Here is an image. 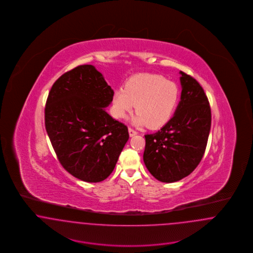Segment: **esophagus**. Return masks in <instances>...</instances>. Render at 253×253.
Returning <instances> with one entry per match:
<instances>
[{
	"label": "esophagus",
	"mask_w": 253,
	"mask_h": 253,
	"mask_svg": "<svg viewBox=\"0 0 253 253\" xmlns=\"http://www.w3.org/2000/svg\"><path fill=\"white\" fill-rule=\"evenodd\" d=\"M128 132H129V135H130L131 137L137 134V132H135L134 130H132V128H129V129H128Z\"/></svg>",
	"instance_id": "1"
}]
</instances>
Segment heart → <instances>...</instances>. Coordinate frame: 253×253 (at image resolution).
<instances>
[{
    "instance_id": "b5f03b06",
    "label": "heart",
    "mask_w": 253,
    "mask_h": 253,
    "mask_svg": "<svg viewBox=\"0 0 253 253\" xmlns=\"http://www.w3.org/2000/svg\"><path fill=\"white\" fill-rule=\"evenodd\" d=\"M180 90L175 83L162 76L139 74L132 77L113 94V115L123 120L135 105L137 114L132 119L135 126L147 125L157 129L167 124L177 107Z\"/></svg>"
}]
</instances>
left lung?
<instances>
[{
	"instance_id": "8db88e82",
	"label": "left lung",
	"mask_w": 253,
	"mask_h": 253,
	"mask_svg": "<svg viewBox=\"0 0 253 253\" xmlns=\"http://www.w3.org/2000/svg\"><path fill=\"white\" fill-rule=\"evenodd\" d=\"M180 101L167 124L146 134L143 160L157 180L179 181L192 173L204 155L211 116L204 90L191 76L180 71Z\"/></svg>"
}]
</instances>
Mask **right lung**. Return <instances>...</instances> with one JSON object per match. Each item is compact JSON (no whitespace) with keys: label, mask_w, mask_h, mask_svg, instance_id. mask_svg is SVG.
Instances as JSON below:
<instances>
[{"label":"right lung","mask_w":253,"mask_h":253,"mask_svg":"<svg viewBox=\"0 0 253 253\" xmlns=\"http://www.w3.org/2000/svg\"><path fill=\"white\" fill-rule=\"evenodd\" d=\"M113 94L91 64L63 74L49 92L44 112L49 139L62 167L80 180L106 179L129 139L128 128L105 110Z\"/></svg>","instance_id":"right-lung-1"}]
</instances>
